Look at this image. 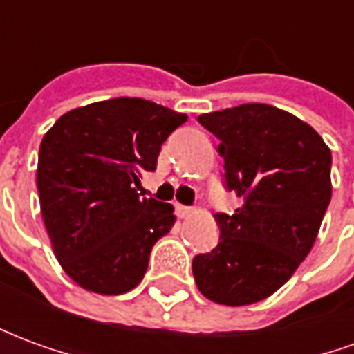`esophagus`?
<instances>
[{
	"label": "esophagus",
	"instance_id": "obj_1",
	"mask_svg": "<svg viewBox=\"0 0 354 354\" xmlns=\"http://www.w3.org/2000/svg\"><path fill=\"white\" fill-rule=\"evenodd\" d=\"M193 208L192 207H184V205H176V214L180 218H187V216L192 214Z\"/></svg>",
	"mask_w": 354,
	"mask_h": 354
}]
</instances>
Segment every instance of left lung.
I'll return each mask as SVG.
<instances>
[{"instance_id": "left-lung-1", "label": "left lung", "mask_w": 354, "mask_h": 354, "mask_svg": "<svg viewBox=\"0 0 354 354\" xmlns=\"http://www.w3.org/2000/svg\"><path fill=\"white\" fill-rule=\"evenodd\" d=\"M197 119L220 140L225 189L243 205L214 216L220 241L193 258V277L216 304H256L311 252L332 199V153L313 127L269 104H241Z\"/></svg>"}]
</instances>
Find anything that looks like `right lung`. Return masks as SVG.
<instances>
[{
    "label": "right lung",
    "mask_w": 354,
    "mask_h": 354,
    "mask_svg": "<svg viewBox=\"0 0 354 354\" xmlns=\"http://www.w3.org/2000/svg\"><path fill=\"white\" fill-rule=\"evenodd\" d=\"M185 113L144 98L72 109L41 140L37 193L57 260L81 288L104 296L138 286L153 245L174 225L169 203L140 199Z\"/></svg>",
    "instance_id": "add662e5"
}]
</instances>
